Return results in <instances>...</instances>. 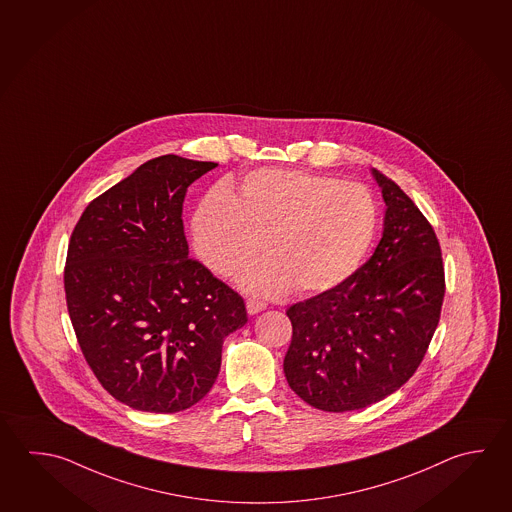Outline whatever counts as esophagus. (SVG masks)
<instances>
[{
  "instance_id": "34e87169",
  "label": "esophagus",
  "mask_w": 512,
  "mask_h": 512,
  "mask_svg": "<svg viewBox=\"0 0 512 512\" xmlns=\"http://www.w3.org/2000/svg\"><path fill=\"white\" fill-rule=\"evenodd\" d=\"M245 307H247V312L254 316V314H258L261 310H265L267 308V303L265 301H260V299H247V303H245Z\"/></svg>"
}]
</instances>
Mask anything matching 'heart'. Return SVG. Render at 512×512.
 I'll return each instance as SVG.
<instances>
[{
  "mask_svg": "<svg viewBox=\"0 0 512 512\" xmlns=\"http://www.w3.org/2000/svg\"><path fill=\"white\" fill-rule=\"evenodd\" d=\"M379 223L368 187L299 169H258L238 191L216 187L191 222L196 256L220 276H240L243 289L278 296L296 285L319 294L361 267Z\"/></svg>",
  "mask_w": 512,
  "mask_h": 512,
  "instance_id": "b5f03b06",
  "label": "heart"
}]
</instances>
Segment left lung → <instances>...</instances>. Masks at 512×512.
<instances>
[{"label": "left lung", "instance_id": "8db88e82", "mask_svg": "<svg viewBox=\"0 0 512 512\" xmlns=\"http://www.w3.org/2000/svg\"><path fill=\"white\" fill-rule=\"evenodd\" d=\"M384 231L350 278L287 310L283 361L290 388L323 411L386 399L417 372L437 330L446 281L437 234L419 207L377 169Z\"/></svg>", "mask_w": 512, "mask_h": 512}]
</instances>
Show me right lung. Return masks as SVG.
<instances>
[{"instance_id": "right-lung-1", "label": "right lung", "mask_w": 512, "mask_h": 512, "mask_svg": "<svg viewBox=\"0 0 512 512\" xmlns=\"http://www.w3.org/2000/svg\"><path fill=\"white\" fill-rule=\"evenodd\" d=\"M153 158L88 204L68 243L66 307L84 359L112 397L177 413L204 399L242 296L189 258L187 187L216 168Z\"/></svg>"}]
</instances>
